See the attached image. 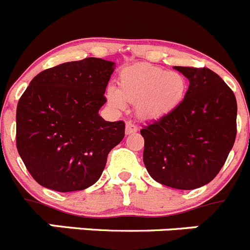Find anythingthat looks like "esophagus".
Returning <instances> with one entry per match:
<instances>
[{
  "instance_id": "esophagus-1",
  "label": "esophagus",
  "mask_w": 250,
  "mask_h": 250,
  "mask_svg": "<svg viewBox=\"0 0 250 250\" xmlns=\"http://www.w3.org/2000/svg\"><path fill=\"white\" fill-rule=\"evenodd\" d=\"M138 130V127H137L134 123L132 122H127L125 123V134H132V133H136Z\"/></svg>"
}]
</instances>
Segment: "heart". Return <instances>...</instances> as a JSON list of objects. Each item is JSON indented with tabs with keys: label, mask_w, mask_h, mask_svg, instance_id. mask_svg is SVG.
I'll return each instance as SVG.
<instances>
[{
	"label": "heart",
	"mask_w": 250,
	"mask_h": 250,
	"mask_svg": "<svg viewBox=\"0 0 250 250\" xmlns=\"http://www.w3.org/2000/svg\"><path fill=\"white\" fill-rule=\"evenodd\" d=\"M188 83L183 74L150 64H134L121 70L118 88L109 85L106 99L116 111H125L127 102L136 104L142 120L167 117L184 101Z\"/></svg>",
	"instance_id": "heart-1"
}]
</instances>
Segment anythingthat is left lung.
<instances>
[{"instance_id":"1","label":"left lung","mask_w":250,"mask_h":250,"mask_svg":"<svg viewBox=\"0 0 250 250\" xmlns=\"http://www.w3.org/2000/svg\"><path fill=\"white\" fill-rule=\"evenodd\" d=\"M190 85L180 106L143 127V162L158 183L179 190L216 178L237 134V101L227 83L207 67L175 66Z\"/></svg>"}]
</instances>
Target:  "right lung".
Here are the masks:
<instances>
[{
	"label": "right lung",
	"mask_w": 250,
	"mask_h": 250,
	"mask_svg": "<svg viewBox=\"0 0 250 250\" xmlns=\"http://www.w3.org/2000/svg\"><path fill=\"white\" fill-rule=\"evenodd\" d=\"M114 62L100 58L69 62L39 72L17 104L16 142L25 167L42 186L59 192L85 190L125 137V122L99 114Z\"/></svg>",
	"instance_id": "obj_1"
}]
</instances>
